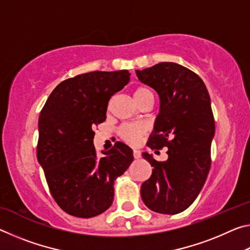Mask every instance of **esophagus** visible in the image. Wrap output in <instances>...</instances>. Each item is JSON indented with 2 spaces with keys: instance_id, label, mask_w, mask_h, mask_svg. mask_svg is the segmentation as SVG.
<instances>
[{
  "instance_id": "esophagus-1",
  "label": "esophagus",
  "mask_w": 250,
  "mask_h": 250,
  "mask_svg": "<svg viewBox=\"0 0 250 250\" xmlns=\"http://www.w3.org/2000/svg\"><path fill=\"white\" fill-rule=\"evenodd\" d=\"M133 158L134 159H140L141 158V152L139 150H133Z\"/></svg>"
}]
</instances>
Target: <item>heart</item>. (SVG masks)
<instances>
[{
	"label": "heart",
	"mask_w": 250,
	"mask_h": 250,
	"mask_svg": "<svg viewBox=\"0 0 250 250\" xmlns=\"http://www.w3.org/2000/svg\"><path fill=\"white\" fill-rule=\"evenodd\" d=\"M135 101H139L146 97H153V94L147 88H138L133 92ZM146 132V128L142 124H125L122 125L119 129V135L122 140L132 146H137L140 142L143 134Z\"/></svg>",
	"instance_id": "obj_1"
}]
</instances>
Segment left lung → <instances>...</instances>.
Wrapping results in <instances>:
<instances>
[{
	"label": "left lung",
	"instance_id": "8db88e82",
	"mask_svg": "<svg viewBox=\"0 0 250 250\" xmlns=\"http://www.w3.org/2000/svg\"><path fill=\"white\" fill-rule=\"evenodd\" d=\"M135 73L160 97V113L146 146L155 153L167 147L168 155L159 162L142 154L153 167L141 185L142 201L156 213L179 214L195 201L209 172L215 121L208 91L195 73L175 62Z\"/></svg>",
	"mask_w": 250,
	"mask_h": 250
}]
</instances>
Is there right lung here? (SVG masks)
Segmentation results:
<instances>
[{
  "instance_id": "add662e5",
  "label": "right lung",
  "mask_w": 250,
  "mask_h": 250,
  "mask_svg": "<svg viewBox=\"0 0 250 250\" xmlns=\"http://www.w3.org/2000/svg\"><path fill=\"white\" fill-rule=\"evenodd\" d=\"M130 80L128 70L91 71L55 88L39 119L37 160L50 194L67 214L90 218L107 210L115 180L133 161L122 142L98 158L95 126L105 120L108 103Z\"/></svg>"
}]
</instances>
